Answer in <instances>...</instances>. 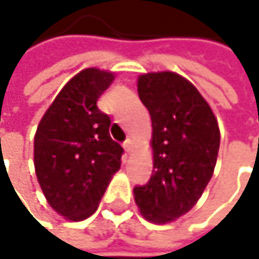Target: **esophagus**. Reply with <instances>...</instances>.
<instances>
[{"label": "esophagus", "instance_id": "obj_1", "mask_svg": "<svg viewBox=\"0 0 259 259\" xmlns=\"http://www.w3.org/2000/svg\"><path fill=\"white\" fill-rule=\"evenodd\" d=\"M124 150H125L127 153H131V152L134 150V141H132V140H127V141L124 143Z\"/></svg>", "mask_w": 259, "mask_h": 259}]
</instances>
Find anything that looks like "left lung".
<instances>
[{"mask_svg":"<svg viewBox=\"0 0 259 259\" xmlns=\"http://www.w3.org/2000/svg\"><path fill=\"white\" fill-rule=\"evenodd\" d=\"M138 94L152 116L153 173L134 197L147 222L167 225L185 215L209 184L220 128L199 89L173 71L141 74Z\"/></svg>","mask_w":259,"mask_h":259,"instance_id":"obj_1","label":"left lung"}]
</instances>
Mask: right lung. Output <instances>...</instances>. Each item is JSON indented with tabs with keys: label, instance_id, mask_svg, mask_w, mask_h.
Returning <instances> with one entry per match:
<instances>
[{
	"label": "right lung",
	"instance_id": "right-lung-1",
	"mask_svg": "<svg viewBox=\"0 0 259 259\" xmlns=\"http://www.w3.org/2000/svg\"><path fill=\"white\" fill-rule=\"evenodd\" d=\"M115 74L86 68L57 94L34 135L33 162L48 205L69 222L91 217L121 167L122 147L109 135L110 118L97 100Z\"/></svg>",
	"mask_w": 259,
	"mask_h": 259
}]
</instances>
